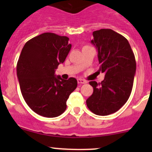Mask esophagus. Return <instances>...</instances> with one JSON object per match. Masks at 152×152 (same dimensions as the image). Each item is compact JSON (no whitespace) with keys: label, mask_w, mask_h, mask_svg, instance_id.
Instances as JSON below:
<instances>
[{"label":"esophagus","mask_w":152,"mask_h":152,"mask_svg":"<svg viewBox=\"0 0 152 152\" xmlns=\"http://www.w3.org/2000/svg\"><path fill=\"white\" fill-rule=\"evenodd\" d=\"M77 82H78V84H85L87 82H86L85 80H84V79H77Z\"/></svg>","instance_id":"obj_1"}]
</instances>
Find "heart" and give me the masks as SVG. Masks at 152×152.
Listing matches in <instances>:
<instances>
[{
	"instance_id": "obj_1",
	"label": "heart",
	"mask_w": 152,
	"mask_h": 152,
	"mask_svg": "<svg viewBox=\"0 0 152 152\" xmlns=\"http://www.w3.org/2000/svg\"><path fill=\"white\" fill-rule=\"evenodd\" d=\"M85 47H86V46H85Z\"/></svg>"
}]
</instances>
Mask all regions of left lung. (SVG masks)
<instances>
[{
  "mask_svg": "<svg viewBox=\"0 0 152 152\" xmlns=\"http://www.w3.org/2000/svg\"><path fill=\"white\" fill-rule=\"evenodd\" d=\"M91 42L98 50L99 70L105 73L101 83L90 82L93 93L86 101L98 115H108L120 110L129 98L136 71L134 53L128 40L112 29L93 32Z\"/></svg>",
  "mask_w": 152,
  "mask_h": 152,
  "instance_id": "obj_1",
  "label": "left lung"
}]
</instances>
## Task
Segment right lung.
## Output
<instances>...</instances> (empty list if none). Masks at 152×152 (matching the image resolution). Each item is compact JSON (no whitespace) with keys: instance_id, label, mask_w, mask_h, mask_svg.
<instances>
[{"instance_id":"right-lung-1","label":"right lung","mask_w":152,"mask_h":152,"mask_svg":"<svg viewBox=\"0 0 152 152\" xmlns=\"http://www.w3.org/2000/svg\"><path fill=\"white\" fill-rule=\"evenodd\" d=\"M69 38L54 33H43L25 44L17 64L21 93L28 106L37 114L47 118L60 115L67 108L70 93L77 80H67L54 75L71 48Z\"/></svg>"}]
</instances>
